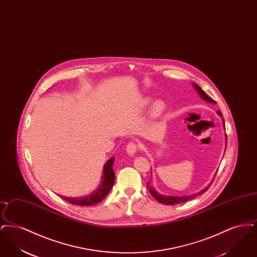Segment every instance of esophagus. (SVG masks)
<instances>
[{
    "label": "esophagus",
    "mask_w": 257,
    "mask_h": 257,
    "mask_svg": "<svg viewBox=\"0 0 257 257\" xmlns=\"http://www.w3.org/2000/svg\"><path fill=\"white\" fill-rule=\"evenodd\" d=\"M137 149H138V145H136L134 143H130V144H128V146L126 147V152L128 153V155L133 156L135 153H136Z\"/></svg>",
    "instance_id": "esophagus-1"
}]
</instances>
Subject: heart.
Wrapping results in <instances>:
<instances>
[{
  "instance_id": "b5f03b06",
  "label": "heart",
  "mask_w": 257,
  "mask_h": 257,
  "mask_svg": "<svg viewBox=\"0 0 257 257\" xmlns=\"http://www.w3.org/2000/svg\"><path fill=\"white\" fill-rule=\"evenodd\" d=\"M150 105H152V107H151V113H152L153 116H158L163 112V110L165 109L164 103L162 101H160V100L155 101L153 104H152V101L150 99H147V100L144 102V107L145 108H148Z\"/></svg>"
}]
</instances>
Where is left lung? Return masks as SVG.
I'll return each instance as SVG.
<instances>
[{"label": "left lung", "mask_w": 257, "mask_h": 257, "mask_svg": "<svg viewBox=\"0 0 257 257\" xmlns=\"http://www.w3.org/2000/svg\"><path fill=\"white\" fill-rule=\"evenodd\" d=\"M193 86H194L195 89H196V91H197V93H198V95L200 96V98H201L202 100H204V101H205V102H207V103L217 104V103H216V101H214L212 98H210L209 96H207V94H206V93L201 89V87H199V86H197V85L195 84V83H193ZM217 113L219 114V116H220V117L222 118V115H221V112H220V110H218V111H217ZM222 125H223V128L225 129V126H224L225 124H224V119H223V118H222ZM226 143H227V138H226V136H225V146H226ZM147 189H148L149 193L153 196V197H154L156 200H158V201L161 202V203L166 204V205H174V204L183 203L185 201H188V200H190V199H193V198H194V197H196V196H200V195L204 194V193L207 191L208 189H209V186H207L206 188H204L203 190H201L200 192L194 194V195L183 196H166V195H161V194L158 193V192H157V191H156L152 186H150L148 183H147Z\"/></svg>", "instance_id": "1"}]
</instances>
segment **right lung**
Returning <instances> with one entry per match:
<instances>
[{
    "mask_svg": "<svg viewBox=\"0 0 257 257\" xmlns=\"http://www.w3.org/2000/svg\"><path fill=\"white\" fill-rule=\"evenodd\" d=\"M113 163H114V157H111L110 159L106 162V164L103 167V175L101 177V180H102L101 185L92 194H90L89 196H78V197L61 196V198L70 202L71 204L82 205V206L93 205V204H97L100 201H102L110 193V191L114 184L115 175H114V171L112 169Z\"/></svg>",
    "mask_w": 257,
    "mask_h": 257,
    "instance_id": "add662e5",
    "label": "right lung"
}]
</instances>
